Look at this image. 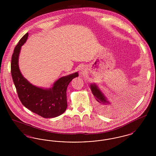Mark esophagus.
Listing matches in <instances>:
<instances>
[{
	"label": "esophagus",
	"mask_w": 156,
	"mask_h": 156,
	"mask_svg": "<svg viewBox=\"0 0 156 156\" xmlns=\"http://www.w3.org/2000/svg\"><path fill=\"white\" fill-rule=\"evenodd\" d=\"M86 73V68L85 67H82L80 70V73L81 75H84Z\"/></svg>",
	"instance_id": "esophagus-1"
}]
</instances>
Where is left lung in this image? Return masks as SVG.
Returning a JSON list of instances; mask_svg holds the SVG:
<instances>
[{"mask_svg": "<svg viewBox=\"0 0 156 156\" xmlns=\"http://www.w3.org/2000/svg\"><path fill=\"white\" fill-rule=\"evenodd\" d=\"M90 88L92 93L97 100V107L98 110L102 113H107V108L111 107L112 103L108 101V98L104 95L102 91L98 88L97 84L91 83L90 85Z\"/></svg>", "mask_w": 156, "mask_h": 156, "instance_id": "left-lung-1", "label": "left lung"}]
</instances>
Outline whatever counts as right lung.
<instances>
[{
    "mask_svg": "<svg viewBox=\"0 0 156 156\" xmlns=\"http://www.w3.org/2000/svg\"><path fill=\"white\" fill-rule=\"evenodd\" d=\"M28 36L27 33L20 40L12 57L11 73L18 97L26 108L43 118L58 116L67 109V87L73 79L78 76V73L76 72L61 77L54 82L52 88L48 89L32 85L23 76L19 67L21 47L26 43Z\"/></svg>",
    "mask_w": 156,
    "mask_h": 156,
    "instance_id": "1",
    "label": "right lung"
}]
</instances>
